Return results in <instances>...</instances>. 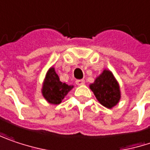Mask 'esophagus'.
<instances>
[{
  "mask_svg": "<svg viewBox=\"0 0 150 150\" xmlns=\"http://www.w3.org/2000/svg\"><path fill=\"white\" fill-rule=\"evenodd\" d=\"M75 82H76L77 85H83L85 83V81L84 80H77Z\"/></svg>",
  "mask_w": 150,
  "mask_h": 150,
  "instance_id": "34e87169",
  "label": "esophagus"
}]
</instances>
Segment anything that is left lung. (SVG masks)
Segmentation results:
<instances>
[{"label": "left lung", "mask_w": 150, "mask_h": 150, "mask_svg": "<svg viewBox=\"0 0 150 150\" xmlns=\"http://www.w3.org/2000/svg\"><path fill=\"white\" fill-rule=\"evenodd\" d=\"M89 87L98 101L106 108H112L120 100L118 82L110 70L105 69Z\"/></svg>", "instance_id": "1"}]
</instances>
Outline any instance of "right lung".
<instances>
[{
  "label": "right lung",
  "mask_w": 150,
  "mask_h": 150,
  "mask_svg": "<svg viewBox=\"0 0 150 150\" xmlns=\"http://www.w3.org/2000/svg\"><path fill=\"white\" fill-rule=\"evenodd\" d=\"M73 88L74 86H69L65 82H62L55 69L51 67L45 75L42 88V94L50 104L58 105Z\"/></svg>",
  "instance_id": "obj_1"
}]
</instances>
